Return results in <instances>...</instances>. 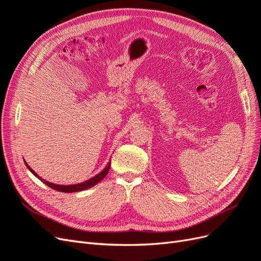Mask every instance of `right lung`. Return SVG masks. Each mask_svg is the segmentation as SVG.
Masks as SVG:
<instances>
[{"mask_svg": "<svg viewBox=\"0 0 261 261\" xmlns=\"http://www.w3.org/2000/svg\"><path fill=\"white\" fill-rule=\"evenodd\" d=\"M25 163H26V162H25ZM26 165H27V168L29 169V171H30L31 173H33L34 175H36L39 179L42 180L45 185H48L49 187L55 189V191L62 192V193H75V192L85 191V189H87V188H90V187L94 186L96 184H98L100 180L103 179V178L107 176V174H108V172H109V170H110V167H111V161H110V162L107 164V167H106L103 170H102V171L99 173V174H97L96 176H93V177H91L90 179L86 180V181H83V183L75 184V185H59V184L50 183V181L41 178L40 176H38L37 173H36L33 169H31L27 163H26Z\"/></svg>", "mask_w": 261, "mask_h": 261, "instance_id": "add662e5", "label": "right lung"}]
</instances>
